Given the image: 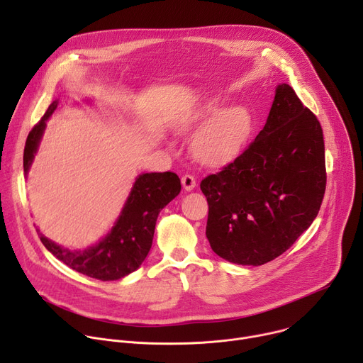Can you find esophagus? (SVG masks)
I'll use <instances>...</instances> for the list:
<instances>
[{
    "label": "esophagus",
    "mask_w": 363,
    "mask_h": 363,
    "mask_svg": "<svg viewBox=\"0 0 363 363\" xmlns=\"http://www.w3.org/2000/svg\"><path fill=\"white\" fill-rule=\"evenodd\" d=\"M181 182H182V186H184L186 191H191V189H194V188L196 186L195 178H194L192 175H189V174L184 175V177L181 178Z\"/></svg>",
    "instance_id": "esophagus-1"
}]
</instances>
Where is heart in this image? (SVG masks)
<instances>
[{"mask_svg": "<svg viewBox=\"0 0 363 363\" xmlns=\"http://www.w3.org/2000/svg\"><path fill=\"white\" fill-rule=\"evenodd\" d=\"M216 105H211L206 113H214ZM251 119L244 108L235 106L223 111L206 123L195 136L192 150L203 164H221L231 160L242 147L248 138Z\"/></svg>", "mask_w": 363, "mask_h": 363, "instance_id": "b5f03b06", "label": "heart"}]
</instances>
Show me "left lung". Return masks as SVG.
I'll return each instance as SVG.
<instances>
[{"instance_id":"1","label":"left lung","mask_w":363,"mask_h":363,"mask_svg":"<svg viewBox=\"0 0 363 363\" xmlns=\"http://www.w3.org/2000/svg\"><path fill=\"white\" fill-rule=\"evenodd\" d=\"M325 189L322 126L281 83L263 130L240 157L201 181L208 201L206 238L230 263H269L313 223Z\"/></svg>"}]
</instances>
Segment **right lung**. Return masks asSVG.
<instances>
[{"label": "right lung", "mask_w": 363, "mask_h": 363, "mask_svg": "<svg viewBox=\"0 0 363 363\" xmlns=\"http://www.w3.org/2000/svg\"><path fill=\"white\" fill-rule=\"evenodd\" d=\"M57 108L53 101L43 119L30 130L24 147V172L33 164L45 121ZM181 191V179L174 172H150L138 177L130 195L112 231L99 244L83 251H70L40 235L44 247L70 269L89 277L119 280L143 263L153 240L158 216Z\"/></svg>", "instance_id": "add662e5"}]
</instances>
